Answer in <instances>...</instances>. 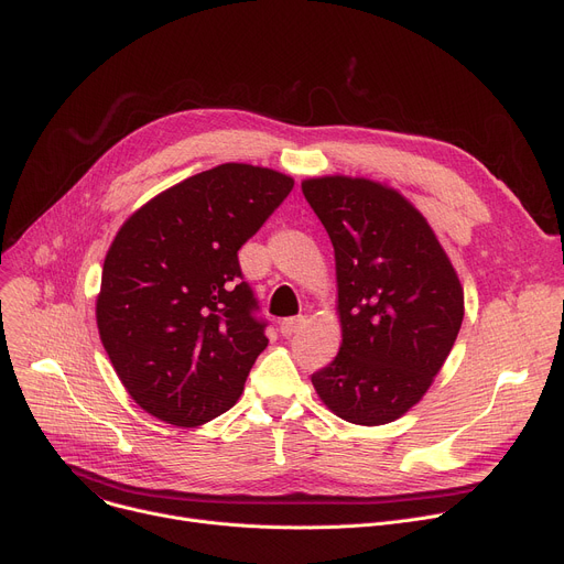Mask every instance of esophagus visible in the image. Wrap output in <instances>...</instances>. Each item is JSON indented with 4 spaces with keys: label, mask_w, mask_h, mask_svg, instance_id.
<instances>
[{
    "label": "esophagus",
    "mask_w": 564,
    "mask_h": 564,
    "mask_svg": "<svg viewBox=\"0 0 564 564\" xmlns=\"http://www.w3.org/2000/svg\"><path fill=\"white\" fill-rule=\"evenodd\" d=\"M304 324H306V317L304 315H297V317H285V319H281V334L283 336H294L297 332H302L304 329Z\"/></svg>",
    "instance_id": "1"
}]
</instances>
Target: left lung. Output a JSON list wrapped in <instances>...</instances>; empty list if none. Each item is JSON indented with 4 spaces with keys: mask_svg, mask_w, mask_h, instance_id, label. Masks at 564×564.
Returning a JSON list of instances; mask_svg holds the SVG:
<instances>
[{
    "mask_svg": "<svg viewBox=\"0 0 564 564\" xmlns=\"http://www.w3.org/2000/svg\"><path fill=\"white\" fill-rule=\"evenodd\" d=\"M327 228L343 343L311 377L319 400L354 425H387L423 400L464 319V290L427 219L368 177H306Z\"/></svg>",
    "mask_w": 564,
    "mask_h": 564,
    "instance_id": "1",
    "label": "left lung"
}]
</instances>
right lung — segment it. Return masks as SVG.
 <instances>
[{
    "label": "right lung",
    "instance_id": "right-lung-1",
    "mask_svg": "<svg viewBox=\"0 0 564 564\" xmlns=\"http://www.w3.org/2000/svg\"><path fill=\"white\" fill-rule=\"evenodd\" d=\"M292 187L274 169L228 162L164 189L118 228L96 322L118 379L151 416L196 427L242 395L267 336L237 251Z\"/></svg>",
    "mask_w": 564,
    "mask_h": 564
}]
</instances>
